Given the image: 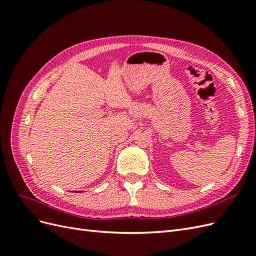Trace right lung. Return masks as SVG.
Masks as SVG:
<instances>
[{
	"label": "right lung",
	"mask_w": 256,
	"mask_h": 256,
	"mask_svg": "<svg viewBox=\"0 0 256 256\" xmlns=\"http://www.w3.org/2000/svg\"><path fill=\"white\" fill-rule=\"evenodd\" d=\"M78 192H79V191H78Z\"/></svg>",
	"instance_id": "obj_1"
}]
</instances>
